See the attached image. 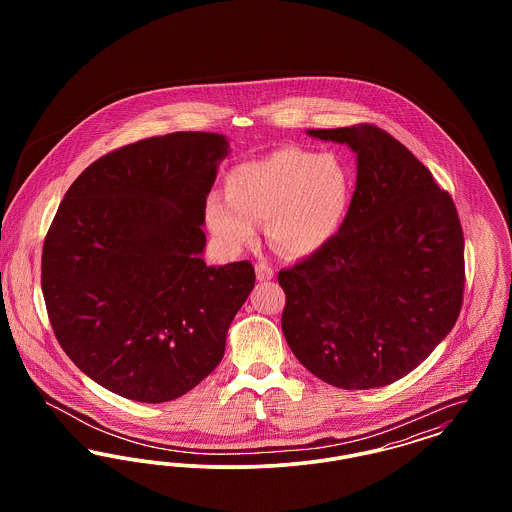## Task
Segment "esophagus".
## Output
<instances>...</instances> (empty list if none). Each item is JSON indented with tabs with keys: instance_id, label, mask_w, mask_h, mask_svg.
I'll list each match as a JSON object with an SVG mask.
<instances>
[{
	"instance_id": "1",
	"label": "esophagus",
	"mask_w": 512,
	"mask_h": 512,
	"mask_svg": "<svg viewBox=\"0 0 512 512\" xmlns=\"http://www.w3.org/2000/svg\"><path fill=\"white\" fill-rule=\"evenodd\" d=\"M255 270H257V280H261V282H267L274 278V268L268 267L267 263H257Z\"/></svg>"
}]
</instances>
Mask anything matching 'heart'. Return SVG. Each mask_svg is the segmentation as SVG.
I'll return each instance as SVG.
<instances>
[{"label": "heart", "mask_w": 512, "mask_h": 512, "mask_svg": "<svg viewBox=\"0 0 512 512\" xmlns=\"http://www.w3.org/2000/svg\"><path fill=\"white\" fill-rule=\"evenodd\" d=\"M226 195L205 201V220L230 251L253 244L267 220L268 240L282 253L307 257L340 232L351 201V174L334 153L280 147L232 167Z\"/></svg>", "instance_id": "obj_1"}]
</instances>
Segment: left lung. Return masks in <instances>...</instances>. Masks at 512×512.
<instances>
[{"instance_id": "left-lung-1", "label": "left lung", "mask_w": 512, "mask_h": 512, "mask_svg": "<svg viewBox=\"0 0 512 512\" xmlns=\"http://www.w3.org/2000/svg\"><path fill=\"white\" fill-rule=\"evenodd\" d=\"M357 155V186L336 238L278 272L282 330L326 384L372 390L420 365L455 326L464 238L451 195L372 124L307 130Z\"/></svg>"}]
</instances>
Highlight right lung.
<instances>
[{"label": "right lung", "instance_id": "right-lung-1", "mask_svg": "<svg viewBox=\"0 0 512 512\" xmlns=\"http://www.w3.org/2000/svg\"><path fill=\"white\" fill-rule=\"evenodd\" d=\"M228 151L215 132L147 138L92 163L61 201L42 292L63 351L105 390L165 403L222 361L255 286L249 261H203L205 201Z\"/></svg>", "mask_w": 512, "mask_h": 512}]
</instances>
